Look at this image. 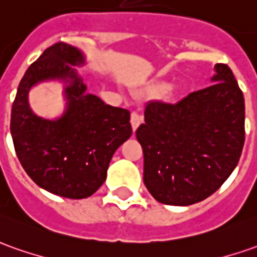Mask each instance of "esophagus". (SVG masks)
Instances as JSON below:
<instances>
[{"label": "esophagus", "instance_id": "obj_1", "mask_svg": "<svg viewBox=\"0 0 257 257\" xmlns=\"http://www.w3.org/2000/svg\"><path fill=\"white\" fill-rule=\"evenodd\" d=\"M141 122H142V116L138 114V112H132L131 114V125H132V129L136 131L138 126L141 125Z\"/></svg>", "mask_w": 257, "mask_h": 257}]
</instances>
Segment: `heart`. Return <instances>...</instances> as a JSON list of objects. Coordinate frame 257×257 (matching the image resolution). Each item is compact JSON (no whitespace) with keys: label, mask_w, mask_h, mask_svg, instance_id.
<instances>
[{"label":"heart","mask_w":257,"mask_h":257,"mask_svg":"<svg viewBox=\"0 0 257 257\" xmlns=\"http://www.w3.org/2000/svg\"><path fill=\"white\" fill-rule=\"evenodd\" d=\"M160 87H162V88H163V87H165V85H160Z\"/></svg>","instance_id":"b5f03b06"}]
</instances>
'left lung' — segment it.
Here are the masks:
<instances>
[{"label": "left lung", "mask_w": 257, "mask_h": 257, "mask_svg": "<svg viewBox=\"0 0 257 257\" xmlns=\"http://www.w3.org/2000/svg\"><path fill=\"white\" fill-rule=\"evenodd\" d=\"M204 90L177 104L152 101L136 129L143 183L155 200L191 205L214 194L236 167L245 143V99L232 70L215 64Z\"/></svg>", "instance_id": "obj_1"}]
</instances>
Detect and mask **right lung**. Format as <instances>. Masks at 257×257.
<instances>
[{
  "instance_id": "add662e5",
  "label": "right lung",
  "mask_w": 257,
  "mask_h": 257,
  "mask_svg": "<svg viewBox=\"0 0 257 257\" xmlns=\"http://www.w3.org/2000/svg\"><path fill=\"white\" fill-rule=\"evenodd\" d=\"M85 55L56 43L32 63L12 104L11 135L28 176L43 190L66 198L92 195L106 179L115 151L132 135L128 109L105 104L87 91L77 69ZM45 81L65 85V111L55 120L36 115L29 105L32 87Z\"/></svg>"
}]
</instances>
